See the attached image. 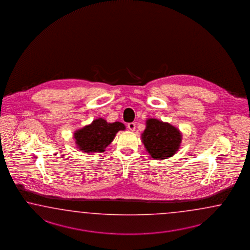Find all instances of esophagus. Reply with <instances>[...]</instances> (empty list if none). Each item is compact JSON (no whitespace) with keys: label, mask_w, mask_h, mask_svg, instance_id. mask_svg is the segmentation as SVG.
<instances>
[{"label":"esophagus","mask_w":250,"mask_h":250,"mask_svg":"<svg viewBox=\"0 0 250 250\" xmlns=\"http://www.w3.org/2000/svg\"><path fill=\"white\" fill-rule=\"evenodd\" d=\"M127 127L130 131H134L135 130V124L134 123H129L127 125Z\"/></svg>","instance_id":"34e87169"}]
</instances>
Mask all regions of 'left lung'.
<instances>
[{
  "mask_svg": "<svg viewBox=\"0 0 250 250\" xmlns=\"http://www.w3.org/2000/svg\"><path fill=\"white\" fill-rule=\"evenodd\" d=\"M142 140L152 158L164 160L171 157L179 150L182 133L169 123L150 118L146 120V128L142 134Z\"/></svg>",
  "mask_w": 250,
  "mask_h": 250,
  "instance_id": "left-lung-1",
  "label": "left lung"
}]
</instances>
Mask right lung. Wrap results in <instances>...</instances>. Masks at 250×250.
I'll use <instances>...</instances> for the list:
<instances>
[{
	"mask_svg": "<svg viewBox=\"0 0 250 250\" xmlns=\"http://www.w3.org/2000/svg\"><path fill=\"white\" fill-rule=\"evenodd\" d=\"M125 125L120 122L107 123L103 118L93 122L74 133L77 148L86 152H103L114 140L118 131L125 130Z\"/></svg>",
	"mask_w": 250,
	"mask_h": 250,
	"instance_id": "right-lung-1",
	"label": "right lung"
}]
</instances>
